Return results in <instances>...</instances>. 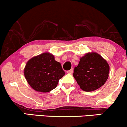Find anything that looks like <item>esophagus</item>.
Here are the masks:
<instances>
[{
	"mask_svg": "<svg viewBox=\"0 0 127 127\" xmlns=\"http://www.w3.org/2000/svg\"><path fill=\"white\" fill-rule=\"evenodd\" d=\"M67 72L69 73V74H72V73H73V69H71L67 71Z\"/></svg>",
	"mask_w": 127,
	"mask_h": 127,
	"instance_id": "34e87169",
	"label": "esophagus"
}]
</instances>
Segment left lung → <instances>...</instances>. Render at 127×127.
Wrapping results in <instances>:
<instances>
[{
    "mask_svg": "<svg viewBox=\"0 0 127 127\" xmlns=\"http://www.w3.org/2000/svg\"><path fill=\"white\" fill-rule=\"evenodd\" d=\"M109 66L101 56L88 53L80 58L73 76L81 89L92 92L103 86L109 77Z\"/></svg>",
    "mask_w": 127,
    "mask_h": 127,
    "instance_id": "left-lung-1",
    "label": "left lung"
}]
</instances>
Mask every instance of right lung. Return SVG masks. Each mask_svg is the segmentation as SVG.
<instances>
[{"label":"right lung","instance_id":"add662e5","mask_svg":"<svg viewBox=\"0 0 127 127\" xmlns=\"http://www.w3.org/2000/svg\"><path fill=\"white\" fill-rule=\"evenodd\" d=\"M28 84L35 91L49 92L55 88L59 80L65 75L61 64L54 56L44 53L28 61L24 70Z\"/></svg>","mask_w":127,"mask_h":127}]
</instances>
